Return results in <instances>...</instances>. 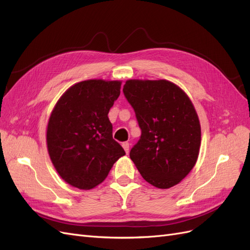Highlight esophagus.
Listing matches in <instances>:
<instances>
[{
  "instance_id": "1",
  "label": "esophagus",
  "mask_w": 250,
  "mask_h": 250,
  "mask_svg": "<svg viewBox=\"0 0 250 250\" xmlns=\"http://www.w3.org/2000/svg\"><path fill=\"white\" fill-rule=\"evenodd\" d=\"M122 147L124 148L126 154L129 153V143H128V142H124V143L122 144Z\"/></svg>"
}]
</instances>
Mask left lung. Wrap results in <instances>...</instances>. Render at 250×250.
Here are the masks:
<instances>
[{
	"label": "left lung",
	"instance_id": "1",
	"mask_svg": "<svg viewBox=\"0 0 250 250\" xmlns=\"http://www.w3.org/2000/svg\"><path fill=\"white\" fill-rule=\"evenodd\" d=\"M123 92L142 130L129 154L135 167L158 188L179 184L197 162L201 143L200 122L190 98L165 79H129Z\"/></svg>",
	"mask_w": 250,
	"mask_h": 250
}]
</instances>
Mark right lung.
<instances>
[{
  "label": "right lung",
  "mask_w": 250,
  "mask_h": 250,
  "mask_svg": "<svg viewBox=\"0 0 250 250\" xmlns=\"http://www.w3.org/2000/svg\"><path fill=\"white\" fill-rule=\"evenodd\" d=\"M122 81L90 79L67 88L53 108L47 126L51 162L65 183L90 190L107 177L125 151L112 139L108 111Z\"/></svg>",
  "instance_id": "1"
}]
</instances>
